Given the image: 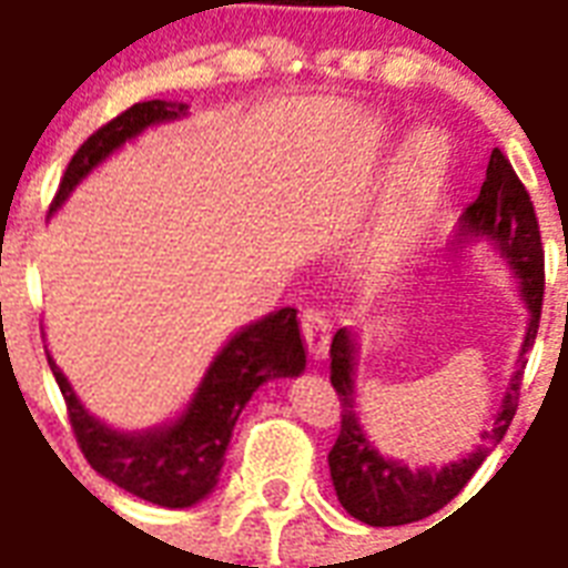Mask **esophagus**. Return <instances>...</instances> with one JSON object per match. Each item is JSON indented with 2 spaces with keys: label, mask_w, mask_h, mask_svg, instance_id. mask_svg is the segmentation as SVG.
I'll list each match as a JSON object with an SVG mask.
<instances>
[{
  "label": "esophagus",
  "mask_w": 568,
  "mask_h": 568,
  "mask_svg": "<svg viewBox=\"0 0 568 568\" xmlns=\"http://www.w3.org/2000/svg\"><path fill=\"white\" fill-rule=\"evenodd\" d=\"M301 327L310 354H313L315 361H322L327 348H331V315L318 310V306H306L301 315Z\"/></svg>",
  "instance_id": "esophagus-1"
}]
</instances>
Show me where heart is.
I'll list each match as a JSON object with an SVG mask.
<instances>
[{
  "mask_svg": "<svg viewBox=\"0 0 568 568\" xmlns=\"http://www.w3.org/2000/svg\"><path fill=\"white\" fill-rule=\"evenodd\" d=\"M447 158V142L435 130H417L408 140L393 199L369 235V258L378 267L402 265L417 246L428 211L444 184Z\"/></svg>",
  "mask_w": 568,
  "mask_h": 568,
  "instance_id": "b5f03b06",
  "label": "heart"
}]
</instances>
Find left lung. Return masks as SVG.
Returning a JSON list of instances; mask_svg holds the SVG:
<instances>
[{"instance_id": "1", "label": "left lung", "mask_w": 568, "mask_h": 568, "mask_svg": "<svg viewBox=\"0 0 568 568\" xmlns=\"http://www.w3.org/2000/svg\"><path fill=\"white\" fill-rule=\"evenodd\" d=\"M467 237H486L497 253L504 255L506 265L521 280V297L530 310L525 345L518 357V369L509 378L504 402L497 408L491 426L483 432V447L470 456L458 458L447 467H419L410 470L402 462L384 458L363 432L357 410H354V361H357V342L352 331H336L331 342V384L342 402L339 438L333 444L327 465H331L333 488L339 504L357 521L372 527H399L410 521H423L428 515L453 500L467 486V479L486 462L488 449L504 440L506 428L513 423L521 396V375H525V354L534 345L539 331L545 294V250L539 235L534 202L521 179L515 175L513 163L500 149L491 151L486 181L476 202L465 207L462 229L456 244Z\"/></svg>"}]
</instances>
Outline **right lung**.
Here are the masks:
<instances>
[{
  "mask_svg": "<svg viewBox=\"0 0 568 568\" xmlns=\"http://www.w3.org/2000/svg\"><path fill=\"white\" fill-rule=\"evenodd\" d=\"M184 112H187L184 103H133L130 110L94 130L64 169V179L50 211L62 207L71 190L98 163L110 158L112 151L121 149L133 136H140L151 124L175 121ZM47 363L62 389L73 438L80 444L82 456L89 458V465L110 483L149 504L184 509L214 491L223 462H226L232 428L250 396L265 381L301 375L306 366V352H303L297 310L292 306L276 310L226 342V348L207 366L187 410L175 423L149 428V432H133V435L115 432L103 426L101 419H94L82 408L77 393L50 354H47Z\"/></svg>",
  "mask_w": 568,
  "mask_h": 568,
  "instance_id": "add662e5",
  "label": "right lung"
}]
</instances>
